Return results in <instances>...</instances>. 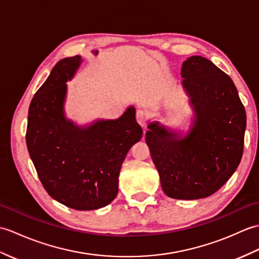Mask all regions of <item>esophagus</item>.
<instances>
[{"label":"esophagus","mask_w":259,"mask_h":259,"mask_svg":"<svg viewBox=\"0 0 259 259\" xmlns=\"http://www.w3.org/2000/svg\"><path fill=\"white\" fill-rule=\"evenodd\" d=\"M136 117H137V121H138V123L141 126H146L147 125L148 118H149V114H148L147 110H144V109L138 110V111H137Z\"/></svg>","instance_id":"34e87169"}]
</instances>
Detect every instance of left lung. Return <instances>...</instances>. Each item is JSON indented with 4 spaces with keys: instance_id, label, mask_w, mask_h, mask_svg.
Wrapping results in <instances>:
<instances>
[{
    "instance_id": "8db88e82",
    "label": "left lung",
    "mask_w": 259,
    "mask_h": 259,
    "mask_svg": "<svg viewBox=\"0 0 259 259\" xmlns=\"http://www.w3.org/2000/svg\"><path fill=\"white\" fill-rule=\"evenodd\" d=\"M181 84L194 111L186 136L153 121L146 142L164 194L206 198L227 183L241 160L246 111L233 80L208 59L192 56L181 67Z\"/></svg>"
}]
</instances>
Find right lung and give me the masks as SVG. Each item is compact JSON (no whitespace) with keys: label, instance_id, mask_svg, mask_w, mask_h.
Segmentation results:
<instances>
[{"label":"right lung","instance_id":"1","mask_svg":"<svg viewBox=\"0 0 259 259\" xmlns=\"http://www.w3.org/2000/svg\"><path fill=\"white\" fill-rule=\"evenodd\" d=\"M82 59L64 58L30 103L26 146L47 192L75 210H93L109 205L118 194L122 162L142 129L130 106L120 118L99 119L78 125L67 118V82Z\"/></svg>","mask_w":259,"mask_h":259}]
</instances>
